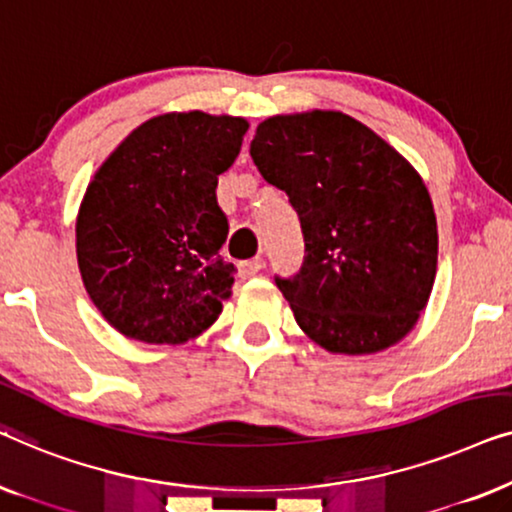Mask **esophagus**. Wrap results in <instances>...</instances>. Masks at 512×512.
<instances>
[{
    "mask_svg": "<svg viewBox=\"0 0 512 512\" xmlns=\"http://www.w3.org/2000/svg\"><path fill=\"white\" fill-rule=\"evenodd\" d=\"M261 268H263L261 258H249V261H242L240 265H237V272H240L242 279H249V277L258 275V272H261Z\"/></svg>",
    "mask_w": 512,
    "mask_h": 512,
    "instance_id": "esophagus-1",
    "label": "esophagus"
}]
</instances>
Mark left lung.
I'll return each mask as SVG.
<instances>
[{
    "instance_id": "obj_1",
    "label": "left lung",
    "mask_w": 512,
    "mask_h": 512,
    "mask_svg": "<svg viewBox=\"0 0 512 512\" xmlns=\"http://www.w3.org/2000/svg\"><path fill=\"white\" fill-rule=\"evenodd\" d=\"M249 153L300 219L303 265L275 275L298 326L335 354L405 338L438 263L436 214L408 160L340 111L272 116Z\"/></svg>"
}]
</instances>
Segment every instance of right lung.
Listing matches in <instances>:
<instances>
[{
	"instance_id": "obj_1",
	"label": "right lung",
	"mask_w": 512,
	"mask_h": 512,
	"mask_svg": "<svg viewBox=\"0 0 512 512\" xmlns=\"http://www.w3.org/2000/svg\"><path fill=\"white\" fill-rule=\"evenodd\" d=\"M244 118L163 114L104 160L76 219V256L102 317L149 345H179L219 319L235 265L219 249L228 219L219 174L235 163Z\"/></svg>"
}]
</instances>
